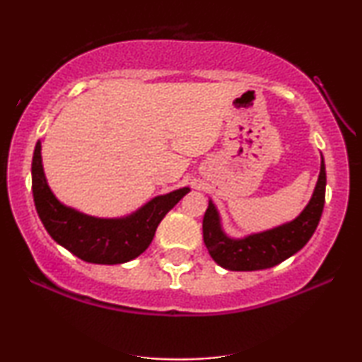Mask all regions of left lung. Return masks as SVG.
<instances>
[{
  "label": "left lung",
  "mask_w": 362,
  "mask_h": 362,
  "mask_svg": "<svg viewBox=\"0 0 362 362\" xmlns=\"http://www.w3.org/2000/svg\"><path fill=\"white\" fill-rule=\"evenodd\" d=\"M325 163L322 158L320 175L313 199L296 220L274 230L257 233L243 239L228 238L220 225V216L212 200L202 221L204 243L216 264L235 272H252L275 267L308 244L319 225L325 204Z\"/></svg>",
  "instance_id": "left-lung-1"
}]
</instances>
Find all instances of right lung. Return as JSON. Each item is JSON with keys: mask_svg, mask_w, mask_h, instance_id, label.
I'll use <instances>...</instances> for the list:
<instances>
[{"mask_svg": "<svg viewBox=\"0 0 362 362\" xmlns=\"http://www.w3.org/2000/svg\"><path fill=\"white\" fill-rule=\"evenodd\" d=\"M42 146L32 158V192L37 214L54 241L90 264H124L150 246L163 216L189 192V187L158 196L124 218H95L66 207L53 196L42 166Z\"/></svg>", "mask_w": 362, "mask_h": 362, "instance_id": "obj_1", "label": "right lung"}]
</instances>
